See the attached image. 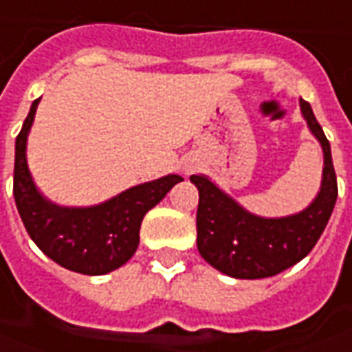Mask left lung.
<instances>
[{
    "label": "left lung",
    "instance_id": "obj_1",
    "mask_svg": "<svg viewBox=\"0 0 352 352\" xmlns=\"http://www.w3.org/2000/svg\"><path fill=\"white\" fill-rule=\"evenodd\" d=\"M302 115L324 154L320 190L303 211L265 219L247 211L206 175H192L199 192L198 251L201 258L236 279H264L305 258L322 236L338 199L330 143L307 101Z\"/></svg>",
    "mask_w": 352,
    "mask_h": 352
}]
</instances>
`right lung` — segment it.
<instances>
[{
	"label": "right lung",
	"instance_id": "right-lung-1",
	"mask_svg": "<svg viewBox=\"0 0 352 352\" xmlns=\"http://www.w3.org/2000/svg\"><path fill=\"white\" fill-rule=\"evenodd\" d=\"M39 101L32 103L14 143L12 194L20 219L34 243L56 264L82 275H105L133 256L143 217L183 177L171 173L131 186L98 206H58L39 192L28 168V135Z\"/></svg>",
	"mask_w": 352,
	"mask_h": 352
}]
</instances>
